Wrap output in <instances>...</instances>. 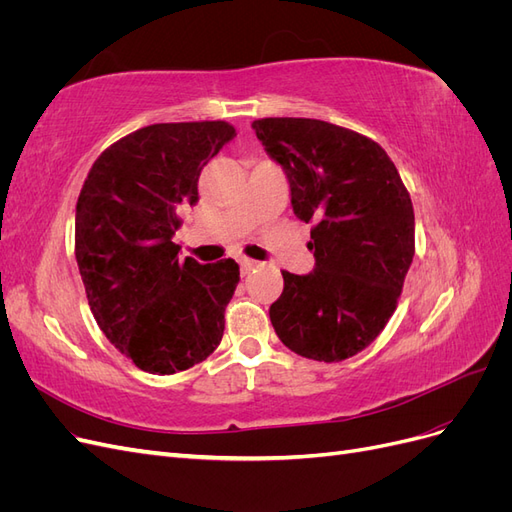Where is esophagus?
I'll return each instance as SVG.
<instances>
[{
    "label": "esophagus",
    "instance_id": "obj_1",
    "mask_svg": "<svg viewBox=\"0 0 512 512\" xmlns=\"http://www.w3.org/2000/svg\"><path fill=\"white\" fill-rule=\"evenodd\" d=\"M239 267H241V273H250L252 269L258 267V262L252 258H239Z\"/></svg>",
    "mask_w": 512,
    "mask_h": 512
}]
</instances>
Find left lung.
<instances>
[{
    "instance_id": "left-lung-1",
    "label": "left lung",
    "mask_w": 512,
    "mask_h": 512,
    "mask_svg": "<svg viewBox=\"0 0 512 512\" xmlns=\"http://www.w3.org/2000/svg\"><path fill=\"white\" fill-rule=\"evenodd\" d=\"M252 128L284 168L294 215L314 222V271H282L271 324L305 359L344 361L374 342L397 307L414 256L410 194L367 136L301 117L258 119Z\"/></svg>"
}]
</instances>
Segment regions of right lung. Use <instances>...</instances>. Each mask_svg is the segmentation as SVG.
Instances as JSON below:
<instances>
[{
    "label": "right lung",
    "mask_w": 512,
    "mask_h": 512,
    "mask_svg": "<svg viewBox=\"0 0 512 512\" xmlns=\"http://www.w3.org/2000/svg\"><path fill=\"white\" fill-rule=\"evenodd\" d=\"M237 136L226 121L153 123L108 147L76 203L74 252L98 327L149 374L170 376L220 346L239 265L179 262L177 213L203 166Z\"/></svg>",
    "instance_id": "right-lung-1"
}]
</instances>
